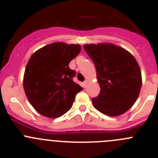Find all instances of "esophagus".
Instances as JSON below:
<instances>
[{"instance_id": "obj_1", "label": "esophagus", "mask_w": 158, "mask_h": 158, "mask_svg": "<svg viewBox=\"0 0 158 158\" xmlns=\"http://www.w3.org/2000/svg\"><path fill=\"white\" fill-rule=\"evenodd\" d=\"M86 84H87V81H86H86H84V86H86Z\"/></svg>"}]
</instances>
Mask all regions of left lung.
Here are the masks:
<instances>
[{"mask_svg":"<svg viewBox=\"0 0 158 158\" xmlns=\"http://www.w3.org/2000/svg\"><path fill=\"white\" fill-rule=\"evenodd\" d=\"M94 62L100 93L92 99L98 111L116 117L128 111L136 101L142 86L138 62L130 52L113 44H85Z\"/></svg>","mask_w":158,"mask_h":158,"instance_id":"obj_1","label":"left lung"}]
</instances>
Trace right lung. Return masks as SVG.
Listing matches in <instances>:
<instances>
[{
    "mask_svg": "<svg viewBox=\"0 0 158 158\" xmlns=\"http://www.w3.org/2000/svg\"><path fill=\"white\" fill-rule=\"evenodd\" d=\"M81 52L79 44H50L34 52L27 63L23 86L28 101L40 114L56 118L72 107L83 88L73 81L69 62Z\"/></svg>",
    "mask_w": 158,
    "mask_h": 158,
    "instance_id": "1",
    "label": "right lung"
}]
</instances>
